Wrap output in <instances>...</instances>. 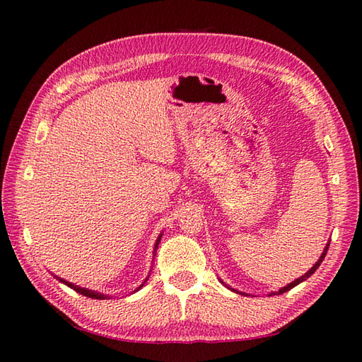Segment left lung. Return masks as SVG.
I'll return each mask as SVG.
<instances>
[{
	"label": "left lung",
	"mask_w": 362,
	"mask_h": 362,
	"mask_svg": "<svg viewBox=\"0 0 362 362\" xmlns=\"http://www.w3.org/2000/svg\"><path fill=\"white\" fill-rule=\"evenodd\" d=\"M328 247H329V243L327 244V247H325V250H324V253H322V255H320V258H319V261H317V263L316 264H314L311 269H310V271L308 272H306L305 275H302V276H300V279H297L296 281H292V283H289L288 284V286H284L283 289H280L279 291V294H283V292H286V291H289V289H292V288H294V286H297V284L298 283H302V281H305L306 279H310V276L314 274V272H316V269L320 266V263H322V261H324V258H325V255H327V252H328Z\"/></svg>",
	"instance_id": "obj_1"
}]
</instances>
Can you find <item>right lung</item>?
Returning a JSON list of instances; mask_svg holds the SVG:
<instances>
[{
  "label": "right lung",
  "mask_w": 362,
  "mask_h": 362,
  "mask_svg": "<svg viewBox=\"0 0 362 362\" xmlns=\"http://www.w3.org/2000/svg\"><path fill=\"white\" fill-rule=\"evenodd\" d=\"M160 238H161V236H160ZM160 238H158V240H157L156 247H157V245H158ZM57 279H59V276H57ZM59 280L62 281V283H65L66 286H70L71 289H74L76 292H79V294H82V296H87V297H90V298H99V300H101V298H105V296L99 294V292H95V291H88V289H86V288H79V286H76V284H73V283H68V281H65V280H62V279H59ZM141 286H143V284H141ZM141 286H140V288H141Z\"/></svg>",
  "instance_id": "obj_1"
}]
</instances>
